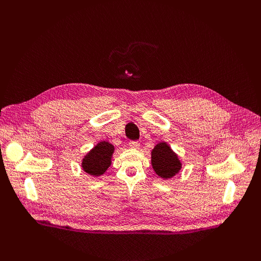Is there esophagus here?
<instances>
[{"instance_id": "obj_1", "label": "esophagus", "mask_w": 261, "mask_h": 261, "mask_svg": "<svg viewBox=\"0 0 261 261\" xmlns=\"http://www.w3.org/2000/svg\"><path fill=\"white\" fill-rule=\"evenodd\" d=\"M139 143L138 141H136V140H132V141H129V147L130 148H133V149H138L139 148Z\"/></svg>"}]
</instances>
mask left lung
<instances>
[{"label":"left lung","mask_w":261,"mask_h":261,"mask_svg":"<svg viewBox=\"0 0 261 261\" xmlns=\"http://www.w3.org/2000/svg\"><path fill=\"white\" fill-rule=\"evenodd\" d=\"M151 164L158 176L169 179L180 171L181 163L177 154L167 143H159L151 151Z\"/></svg>","instance_id":"1"}]
</instances>
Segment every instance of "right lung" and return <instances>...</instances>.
Returning a JSON list of instances; mask_svg holds the SVG:
<instances>
[{"label": "right lung", "instance_id": "obj_1", "mask_svg": "<svg viewBox=\"0 0 261 261\" xmlns=\"http://www.w3.org/2000/svg\"><path fill=\"white\" fill-rule=\"evenodd\" d=\"M114 146L109 141H100L87 153L82 162V168L87 174L98 177L103 174L112 162Z\"/></svg>", "mask_w": 261, "mask_h": 261}]
</instances>
